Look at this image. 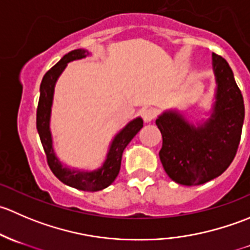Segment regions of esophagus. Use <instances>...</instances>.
I'll return each instance as SVG.
<instances>
[{
	"label": "esophagus",
	"instance_id": "obj_1",
	"mask_svg": "<svg viewBox=\"0 0 250 250\" xmlns=\"http://www.w3.org/2000/svg\"><path fill=\"white\" fill-rule=\"evenodd\" d=\"M156 110L155 109H144L141 111V116H143L144 121H145L146 123L151 122V121L155 120L156 117Z\"/></svg>",
	"mask_w": 250,
	"mask_h": 250
}]
</instances>
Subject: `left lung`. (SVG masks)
Wrapping results in <instances>:
<instances>
[{"mask_svg": "<svg viewBox=\"0 0 250 250\" xmlns=\"http://www.w3.org/2000/svg\"><path fill=\"white\" fill-rule=\"evenodd\" d=\"M215 94L208 118L192 123L176 109L156 120L163 138L160 158L166 173L186 186L221 175L236 156L244 121V103L233 72L223 57L211 54Z\"/></svg>", "mask_w": 250, "mask_h": 250, "instance_id": "8db88e82", "label": "left lung"}]
</instances>
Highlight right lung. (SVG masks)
I'll return each mask as SVG.
<instances>
[{"mask_svg": "<svg viewBox=\"0 0 250 250\" xmlns=\"http://www.w3.org/2000/svg\"><path fill=\"white\" fill-rule=\"evenodd\" d=\"M90 53L87 49H75L65 54L49 71L46 72L42 78L40 85V100L37 106L36 125L39 132L40 139L47 156V162L49 165L50 170L65 185L77 188L82 191H94L103 190L107 188L115 181L120 173L122 153L127 147L130 140L138 134V132L143 128V118L137 117L128 122L117 134L111 140L106 157L103 165L94 170H84L70 168L67 165H64L57 156L53 145V137L50 132V116H52L53 98H54V89L57 81L67 64L75 60L83 59L88 57Z\"/></svg>", "mask_w": 250, "mask_h": 250, "instance_id": "right-lung-1", "label": "right lung"}]
</instances>
